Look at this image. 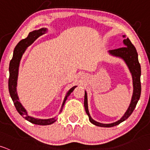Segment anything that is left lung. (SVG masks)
<instances>
[{
    "label": "left lung",
    "instance_id": "1",
    "mask_svg": "<svg viewBox=\"0 0 150 150\" xmlns=\"http://www.w3.org/2000/svg\"><path fill=\"white\" fill-rule=\"evenodd\" d=\"M123 38H125V35H123ZM123 44H124V47L119 48V49L110 50L108 51L109 53L113 56L121 57L123 59L126 64L127 67L130 71L132 77V82H133V94L132 97V100L127 111L125 112L124 115L121 117L120 120L116 121L115 123H109V124H104V123H101L93 120L91 118V115L89 114L88 108V98L87 93L85 91L84 95V108L88 116L89 120L93 124L99 127H110L115 126V125H119L123 121L128 118L132 112L134 110L136 105H137L138 101L140 99L141 93V66L139 62L138 59V53L137 50H136L134 46L132 44L131 41L129 40L128 38L127 39L123 40Z\"/></svg>",
    "mask_w": 150,
    "mask_h": 150
}]
</instances>
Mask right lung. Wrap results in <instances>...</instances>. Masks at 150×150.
<instances>
[{"mask_svg":"<svg viewBox=\"0 0 150 150\" xmlns=\"http://www.w3.org/2000/svg\"><path fill=\"white\" fill-rule=\"evenodd\" d=\"M47 32V28H42L38 30H35L30 32L28 35V36L26 38L22 40L18 43V45L16 46L14 51H13V55L12 59H11L9 63V81H8V86H9V92L11 96V99H12L13 104H14L16 108L17 111L21 115L23 118H25L26 120H27L29 122L32 123H34L36 125H47L52 124L57 120L56 117L48 119H36L34 117H30L28 115L27 112L25 109V108L23 106L21 103L20 102L19 98L18 97V94L16 91V86H17V80H18V69L19 65L21 62V58L23 57V55L25 53L27 48L31 45L32 43L36 40L38 38L41 36L42 35L45 34ZM77 87V86L72 87L69 91L67 92V95L65 96V98L64 99L62 105L61 109L59 110V113L62 111L63 106L67 101V97L71 95V93L74 91V89Z\"/></svg>","mask_w":150,"mask_h":150,"instance_id":"right-lung-1","label":"right lung"}]
</instances>
